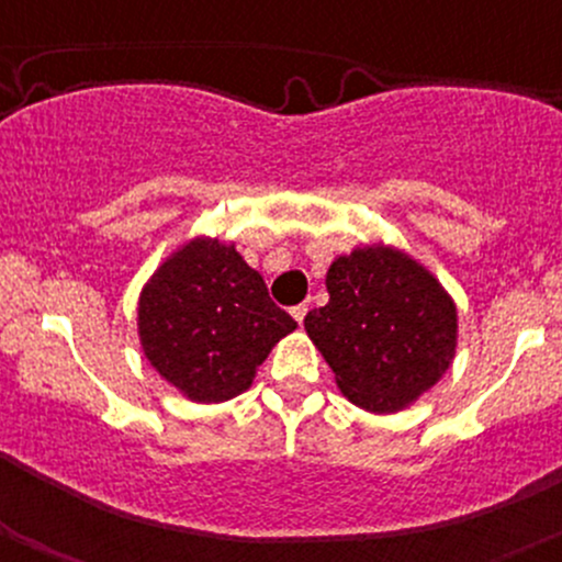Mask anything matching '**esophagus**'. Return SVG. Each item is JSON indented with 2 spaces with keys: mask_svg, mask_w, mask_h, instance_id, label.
<instances>
[{
  "mask_svg": "<svg viewBox=\"0 0 562 562\" xmlns=\"http://www.w3.org/2000/svg\"><path fill=\"white\" fill-rule=\"evenodd\" d=\"M306 312H308V306H306V303H299V306H293V308H290V314H293V319L299 322V325H301V322H303V317H306Z\"/></svg>",
  "mask_w": 562,
  "mask_h": 562,
  "instance_id": "obj_1",
  "label": "esophagus"
}]
</instances>
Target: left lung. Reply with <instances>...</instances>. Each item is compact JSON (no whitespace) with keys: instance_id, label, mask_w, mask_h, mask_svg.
I'll return each instance as SVG.
<instances>
[{"instance_id":"obj_1","label":"left lung","mask_w":562,"mask_h":562,"mask_svg":"<svg viewBox=\"0 0 562 562\" xmlns=\"http://www.w3.org/2000/svg\"><path fill=\"white\" fill-rule=\"evenodd\" d=\"M330 301L303 327L335 385L372 415L415 404L454 362L457 303L415 256L389 243L357 245L325 277Z\"/></svg>"}]
</instances>
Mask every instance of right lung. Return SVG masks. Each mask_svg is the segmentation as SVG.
Instances as JSON below:
<instances>
[{"label":"right lung","mask_w":562,"mask_h":562,"mask_svg":"<svg viewBox=\"0 0 562 562\" xmlns=\"http://www.w3.org/2000/svg\"><path fill=\"white\" fill-rule=\"evenodd\" d=\"M295 327L235 243L218 237L182 243L139 290L142 353L198 404H222L248 391L259 364Z\"/></svg>","instance_id":"1"}]
</instances>
